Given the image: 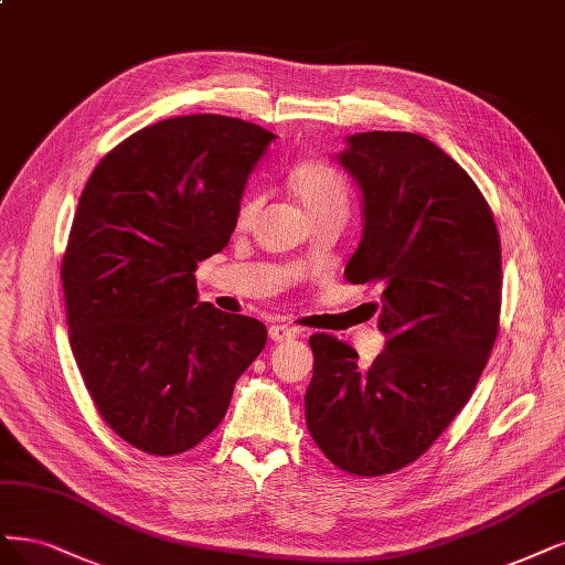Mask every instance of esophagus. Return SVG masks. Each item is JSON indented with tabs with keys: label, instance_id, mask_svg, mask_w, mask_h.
I'll use <instances>...</instances> for the list:
<instances>
[{
	"label": "esophagus",
	"instance_id": "34e87169",
	"mask_svg": "<svg viewBox=\"0 0 565 565\" xmlns=\"http://www.w3.org/2000/svg\"><path fill=\"white\" fill-rule=\"evenodd\" d=\"M268 337H270V341L282 343V341H289V339L299 337V329L287 327V324H270L268 327Z\"/></svg>",
	"mask_w": 565,
	"mask_h": 565
}]
</instances>
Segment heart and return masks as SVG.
I'll return each mask as SVG.
<instances>
[{
  "label": "heart",
  "mask_w": 565,
  "mask_h": 565,
  "mask_svg": "<svg viewBox=\"0 0 565 565\" xmlns=\"http://www.w3.org/2000/svg\"><path fill=\"white\" fill-rule=\"evenodd\" d=\"M289 189L299 201L303 215L313 222L320 217H343L348 215V184L341 174L322 161H306L289 174ZM262 207V196H247L238 207V226L245 228Z\"/></svg>",
  "instance_id": "obj_1"
}]
</instances>
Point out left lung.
Here are the masks:
<instances>
[{
  "instance_id": "8db88e82",
  "label": "left lung",
  "mask_w": 565,
  "mask_h": 565,
  "mask_svg": "<svg viewBox=\"0 0 565 565\" xmlns=\"http://www.w3.org/2000/svg\"><path fill=\"white\" fill-rule=\"evenodd\" d=\"M337 161L362 191L353 285H381L372 366L313 334L306 425L339 470L381 477L420 458L472 397L500 322L493 212L449 153L416 132H358Z\"/></svg>"
}]
</instances>
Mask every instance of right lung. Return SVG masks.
I'll list each match as a JSON object with an SVG mask.
<instances>
[{"label": "right lung", "mask_w": 565, "mask_h": 565, "mask_svg": "<svg viewBox=\"0 0 565 565\" xmlns=\"http://www.w3.org/2000/svg\"><path fill=\"white\" fill-rule=\"evenodd\" d=\"M276 135L220 114L132 132L97 163L63 257L70 345L111 430L184 454L222 423L266 327L199 301V262L236 228L249 172Z\"/></svg>", "instance_id": "obj_1"}]
</instances>
